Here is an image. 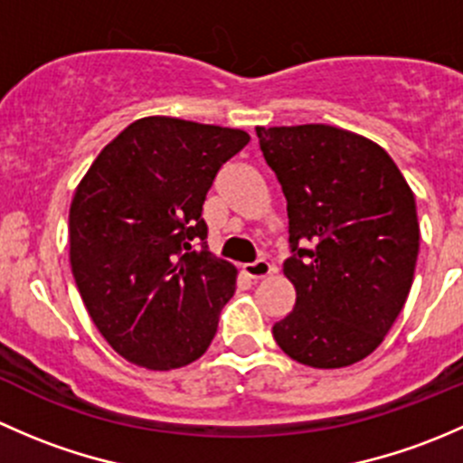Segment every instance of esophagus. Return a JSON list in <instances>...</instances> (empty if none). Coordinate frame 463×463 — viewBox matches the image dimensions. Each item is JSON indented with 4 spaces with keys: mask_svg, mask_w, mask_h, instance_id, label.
<instances>
[{
    "mask_svg": "<svg viewBox=\"0 0 463 463\" xmlns=\"http://www.w3.org/2000/svg\"><path fill=\"white\" fill-rule=\"evenodd\" d=\"M241 270H244L250 279H261V278H266V275H270L273 266H270L266 260H255V261H250V264L241 266Z\"/></svg>",
    "mask_w": 463,
    "mask_h": 463,
    "instance_id": "34e87169",
    "label": "esophagus"
}]
</instances>
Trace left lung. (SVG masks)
Instances as JSON below:
<instances>
[{
  "label": "left lung",
  "instance_id": "8db88e82",
  "mask_svg": "<svg viewBox=\"0 0 463 463\" xmlns=\"http://www.w3.org/2000/svg\"><path fill=\"white\" fill-rule=\"evenodd\" d=\"M288 214L284 275L296 307L273 325L287 356L318 370L363 361L408 300L417 203L390 154L331 125L258 128Z\"/></svg>",
  "mask_w": 463,
  "mask_h": 463
}]
</instances>
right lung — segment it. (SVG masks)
<instances>
[{"label":"right lung","mask_w":463,"mask_h":463,"mask_svg":"<svg viewBox=\"0 0 463 463\" xmlns=\"http://www.w3.org/2000/svg\"><path fill=\"white\" fill-rule=\"evenodd\" d=\"M241 129L149 116L91 163L69 213L71 270L93 325L134 365L197 361L235 293V266L208 250L202 210Z\"/></svg>","instance_id":"add662e5"}]
</instances>
